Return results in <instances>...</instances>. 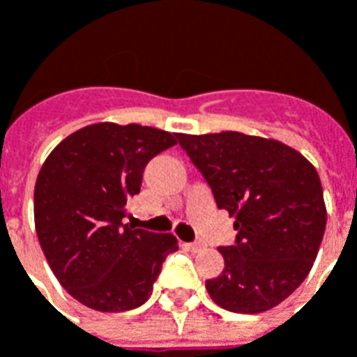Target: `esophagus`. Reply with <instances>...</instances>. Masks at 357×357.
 Segmentation results:
<instances>
[{"mask_svg": "<svg viewBox=\"0 0 357 357\" xmlns=\"http://www.w3.org/2000/svg\"><path fill=\"white\" fill-rule=\"evenodd\" d=\"M191 252H199V250H202L204 248V243H201V241H195V243H187L185 245Z\"/></svg>", "mask_w": 357, "mask_h": 357, "instance_id": "obj_1", "label": "esophagus"}]
</instances>
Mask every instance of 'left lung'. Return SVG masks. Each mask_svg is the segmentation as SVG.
<instances>
[{
	"mask_svg": "<svg viewBox=\"0 0 357 357\" xmlns=\"http://www.w3.org/2000/svg\"><path fill=\"white\" fill-rule=\"evenodd\" d=\"M178 141L235 218L237 239L220 247L225 268L206 281L210 298L235 314H260L296 291L314 266L327 208L317 170L281 141L241 132Z\"/></svg>",
	"mask_w": 357,
	"mask_h": 357,
	"instance_id": "8db88e82",
	"label": "left lung"
}]
</instances>
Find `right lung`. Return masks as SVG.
I'll return each mask as SVG.
<instances>
[{
  "mask_svg": "<svg viewBox=\"0 0 357 357\" xmlns=\"http://www.w3.org/2000/svg\"><path fill=\"white\" fill-rule=\"evenodd\" d=\"M176 137L151 126L99 122L70 133L45 158L34 189L36 233L59 283L84 306H141L166 256L178 250L172 233L122 224L147 162Z\"/></svg>",
  "mask_w": 357,
  "mask_h": 357,
  "instance_id": "1",
  "label": "right lung"
}]
</instances>
